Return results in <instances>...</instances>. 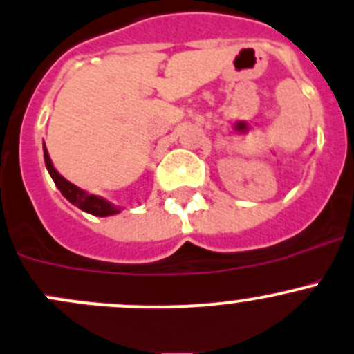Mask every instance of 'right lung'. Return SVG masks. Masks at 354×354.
Instances as JSON below:
<instances>
[{
    "label": "right lung",
    "mask_w": 354,
    "mask_h": 354,
    "mask_svg": "<svg viewBox=\"0 0 354 354\" xmlns=\"http://www.w3.org/2000/svg\"><path fill=\"white\" fill-rule=\"evenodd\" d=\"M44 162H46L48 173L51 174V178H53L55 185H57L58 190L62 192V195H64L68 202H72L74 205H77L81 211L90 212V214H93V216L118 214L119 209L114 207L111 202L104 201V198L97 197V195L86 194L84 190H81V188H77L75 185H72L71 181L65 180L64 176H60V174L57 173V169L53 167V164H51L46 149H44Z\"/></svg>",
    "instance_id": "add662e5"
}]
</instances>
